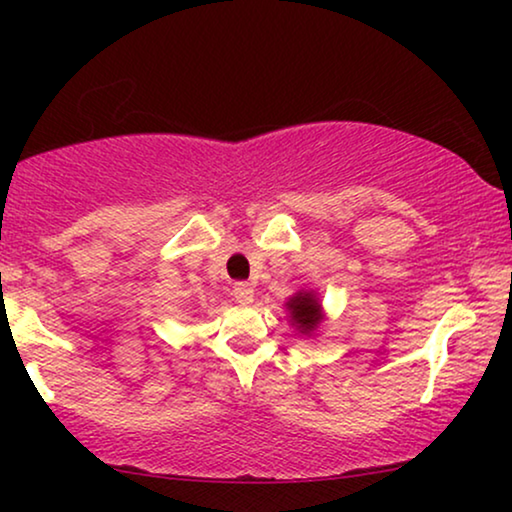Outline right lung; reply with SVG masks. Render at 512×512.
<instances>
[{
    "label": "right lung",
    "instance_id": "obj_1",
    "mask_svg": "<svg viewBox=\"0 0 512 512\" xmlns=\"http://www.w3.org/2000/svg\"><path fill=\"white\" fill-rule=\"evenodd\" d=\"M289 310L303 333L314 331V326L319 324V303L312 293H298L296 298H291Z\"/></svg>",
    "mask_w": 512,
    "mask_h": 512
}]
</instances>
